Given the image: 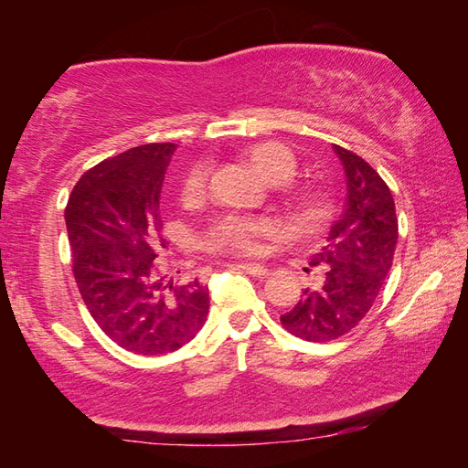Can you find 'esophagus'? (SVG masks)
Returning <instances> with one entry per match:
<instances>
[{"label":"esophagus","instance_id":"obj_1","mask_svg":"<svg viewBox=\"0 0 468 468\" xmlns=\"http://www.w3.org/2000/svg\"><path fill=\"white\" fill-rule=\"evenodd\" d=\"M237 266H239L243 272H248L251 276H258V279H266V276H268L266 266H260V264H237Z\"/></svg>","mask_w":468,"mask_h":468}]
</instances>
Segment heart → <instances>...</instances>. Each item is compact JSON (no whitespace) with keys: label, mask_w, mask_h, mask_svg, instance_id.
Listing matches in <instances>:
<instances>
[{"label":"heart","mask_w":468,"mask_h":468,"mask_svg":"<svg viewBox=\"0 0 468 468\" xmlns=\"http://www.w3.org/2000/svg\"><path fill=\"white\" fill-rule=\"evenodd\" d=\"M250 163L272 184H287L297 173V156L281 142H262L250 148ZM208 186V165L196 163L181 179L184 202H197ZM291 202L303 217L318 215L322 200L314 192H292ZM276 233V225L268 218H251L241 215H220L204 229L200 243L206 251L235 253V256H256L262 251V241Z\"/></svg>","instance_id":"b5f03b06"}]
</instances>
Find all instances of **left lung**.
I'll return each mask as SVG.
<instances>
[{"mask_svg": "<svg viewBox=\"0 0 468 468\" xmlns=\"http://www.w3.org/2000/svg\"><path fill=\"white\" fill-rule=\"evenodd\" d=\"M345 167V212L312 258L315 284L305 289L281 324L297 338L328 343L366 318L392 268L399 218L386 181L359 154L335 144ZM310 272V268H305Z\"/></svg>", "mask_w": 468, "mask_h": 468, "instance_id": "8db88e82", "label": "left lung"}]
</instances>
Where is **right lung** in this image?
<instances>
[{
  "label": "right lung",
  "mask_w": 468,
  "mask_h": 468,
  "mask_svg": "<svg viewBox=\"0 0 468 468\" xmlns=\"http://www.w3.org/2000/svg\"><path fill=\"white\" fill-rule=\"evenodd\" d=\"M176 144H142L78 179L66 227L78 289L99 328L136 355L187 345L208 315V287L179 281L158 262L165 248L158 210Z\"/></svg>",
  "instance_id": "right-lung-1"
}]
</instances>
